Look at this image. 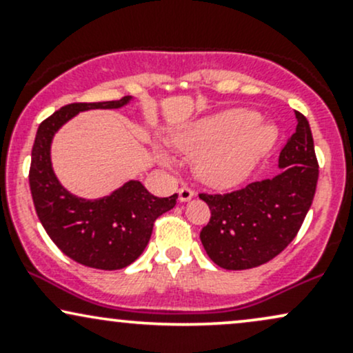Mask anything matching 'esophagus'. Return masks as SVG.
I'll return each mask as SVG.
<instances>
[{
    "label": "esophagus",
    "mask_w": 353,
    "mask_h": 353,
    "mask_svg": "<svg viewBox=\"0 0 353 353\" xmlns=\"http://www.w3.org/2000/svg\"><path fill=\"white\" fill-rule=\"evenodd\" d=\"M194 197V190L192 189H189V188H181L179 189V201L181 202H188V201H190Z\"/></svg>",
    "instance_id": "34e87169"
}]
</instances>
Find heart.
Segmentation results:
<instances>
[{"label":"heart","mask_w":353,"mask_h":353,"mask_svg":"<svg viewBox=\"0 0 353 353\" xmlns=\"http://www.w3.org/2000/svg\"><path fill=\"white\" fill-rule=\"evenodd\" d=\"M261 121L252 109H228L184 125L172 141L190 159H201L197 174L202 182L216 189H232L249 179L277 144V128ZM156 154L164 168L177 165L164 148H157Z\"/></svg>","instance_id":"1"}]
</instances>
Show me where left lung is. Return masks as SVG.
<instances>
[{
    "instance_id": "obj_1",
    "label": "left lung",
    "mask_w": 353,
    "mask_h": 353,
    "mask_svg": "<svg viewBox=\"0 0 353 353\" xmlns=\"http://www.w3.org/2000/svg\"><path fill=\"white\" fill-rule=\"evenodd\" d=\"M319 179L309 121L295 111V132L279 157V172L224 196L201 194L210 221L201 242L214 264L228 270L262 265L297 236Z\"/></svg>"
}]
</instances>
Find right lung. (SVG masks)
<instances>
[{"mask_svg": "<svg viewBox=\"0 0 353 353\" xmlns=\"http://www.w3.org/2000/svg\"><path fill=\"white\" fill-rule=\"evenodd\" d=\"M134 101L124 96L103 103H72L39 124L31 151L30 188L34 209L51 241L79 264L101 270L124 269L148 245L154 221L176 205L177 194L156 197L143 182L129 179L109 196L84 199L70 192L51 163L56 132L79 112L121 109Z\"/></svg>", "mask_w": 353, "mask_h": 353, "instance_id": "add662e5", "label": "right lung"}]
</instances>
